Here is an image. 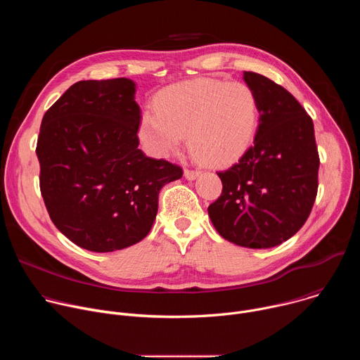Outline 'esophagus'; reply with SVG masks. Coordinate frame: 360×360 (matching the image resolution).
Instances as JSON below:
<instances>
[{"label":"esophagus","instance_id":"esophagus-1","mask_svg":"<svg viewBox=\"0 0 360 360\" xmlns=\"http://www.w3.org/2000/svg\"><path fill=\"white\" fill-rule=\"evenodd\" d=\"M199 171H192V169H185V172H184V176L188 179V181H193V179H196L198 176H199Z\"/></svg>","mask_w":360,"mask_h":360}]
</instances>
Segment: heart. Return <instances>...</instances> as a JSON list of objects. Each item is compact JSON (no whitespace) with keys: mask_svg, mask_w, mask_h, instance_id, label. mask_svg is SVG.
<instances>
[{"mask_svg":"<svg viewBox=\"0 0 360 360\" xmlns=\"http://www.w3.org/2000/svg\"><path fill=\"white\" fill-rule=\"evenodd\" d=\"M259 125V99L242 82L199 78L160 92L155 112L141 117L138 138L146 153L167 158L184 143L212 167L235 162L248 150Z\"/></svg>","mask_w":360,"mask_h":360,"instance_id":"heart-1","label":"heart"}]
</instances>
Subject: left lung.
Segmentation results:
<instances>
[{"label": "left lung", "instance_id": "1", "mask_svg": "<svg viewBox=\"0 0 360 360\" xmlns=\"http://www.w3.org/2000/svg\"><path fill=\"white\" fill-rule=\"evenodd\" d=\"M259 99L253 145L224 172L208 214L218 233L239 246L266 249L292 238L309 217L318 192L319 155L312 118L269 78L245 71Z\"/></svg>", "mask_w": 360, "mask_h": 360}]
</instances>
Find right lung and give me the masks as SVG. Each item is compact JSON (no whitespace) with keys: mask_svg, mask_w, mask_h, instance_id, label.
<instances>
[{"mask_svg":"<svg viewBox=\"0 0 360 360\" xmlns=\"http://www.w3.org/2000/svg\"><path fill=\"white\" fill-rule=\"evenodd\" d=\"M128 78L79 81L41 122L39 186L51 221L75 245L114 252L142 240L162 186L182 169L138 149L141 108Z\"/></svg>","mask_w":360,"mask_h":360,"instance_id":"obj_1","label":"right lung"}]
</instances>
